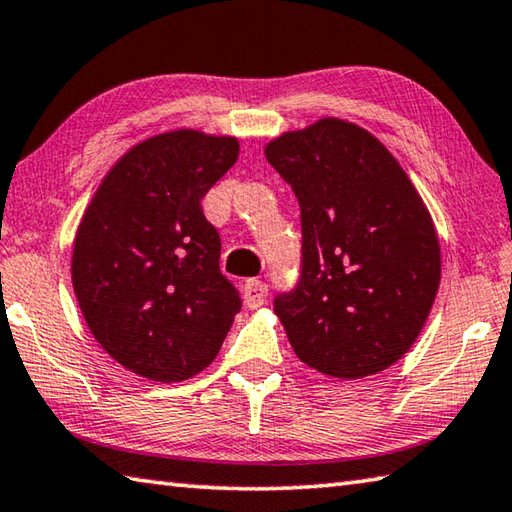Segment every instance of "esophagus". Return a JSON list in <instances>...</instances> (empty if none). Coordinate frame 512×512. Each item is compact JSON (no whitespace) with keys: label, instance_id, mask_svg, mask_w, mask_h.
Masks as SVG:
<instances>
[{"label":"esophagus","instance_id":"1","mask_svg":"<svg viewBox=\"0 0 512 512\" xmlns=\"http://www.w3.org/2000/svg\"><path fill=\"white\" fill-rule=\"evenodd\" d=\"M243 298L247 307H260L267 298V285L263 281H256V278H249L243 285Z\"/></svg>","mask_w":512,"mask_h":512}]
</instances>
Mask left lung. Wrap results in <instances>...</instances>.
<instances>
[{"instance_id":"1","label":"left lung","mask_w":512,"mask_h":512,"mask_svg":"<svg viewBox=\"0 0 512 512\" xmlns=\"http://www.w3.org/2000/svg\"><path fill=\"white\" fill-rule=\"evenodd\" d=\"M265 156L301 205V281L274 301L298 359L334 379L390 368L421 334L441 281L428 207L359 124L321 118Z\"/></svg>"}]
</instances>
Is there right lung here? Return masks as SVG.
<instances>
[{
  "label": "right lung",
  "mask_w": 512,
  "mask_h": 512,
  "mask_svg": "<svg viewBox=\"0 0 512 512\" xmlns=\"http://www.w3.org/2000/svg\"><path fill=\"white\" fill-rule=\"evenodd\" d=\"M231 136L196 129L138 142L106 173L77 227L73 289L122 368L176 383L216 359L240 310L200 200L238 160Z\"/></svg>",
  "instance_id": "right-lung-1"
}]
</instances>
